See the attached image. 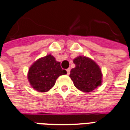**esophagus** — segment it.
<instances>
[{
	"label": "esophagus",
	"instance_id": "34e87169",
	"mask_svg": "<svg viewBox=\"0 0 130 130\" xmlns=\"http://www.w3.org/2000/svg\"><path fill=\"white\" fill-rule=\"evenodd\" d=\"M67 73H68V75H70V68L67 69Z\"/></svg>",
	"mask_w": 130,
	"mask_h": 130
}]
</instances>
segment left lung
Wrapping results in <instances>:
<instances>
[{
    "instance_id": "8db88e82",
    "label": "left lung",
    "mask_w": 130,
    "mask_h": 130,
    "mask_svg": "<svg viewBox=\"0 0 130 130\" xmlns=\"http://www.w3.org/2000/svg\"><path fill=\"white\" fill-rule=\"evenodd\" d=\"M73 62L75 68L70 70V77L78 90L90 92L101 85L102 72L94 60L87 57L79 56L74 59Z\"/></svg>"
}]
</instances>
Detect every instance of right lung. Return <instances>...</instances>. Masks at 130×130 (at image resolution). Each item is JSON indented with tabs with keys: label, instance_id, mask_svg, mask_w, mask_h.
I'll return each instance as SVG.
<instances>
[{
	"label": "right lung",
	"instance_id": "right-lung-1",
	"mask_svg": "<svg viewBox=\"0 0 130 130\" xmlns=\"http://www.w3.org/2000/svg\"><path fill=\"white\" fill-rule=\"evenodd\" d=\"M67 74L60 67V62L55 60L51 55L38 59L29 68L28 79L32 88L44 92L50 90L55 84L58 77Z\"/></svg>",
	"mask_w": 130,
	"mask_h": 130
}]
</instances>
